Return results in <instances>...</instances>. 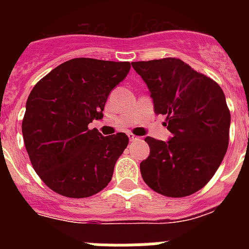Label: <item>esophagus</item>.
I'll list each match as a JSON object with an SVG mask.
<instances>
[{
  "label": "esophagus",
  "mask_w": 249,
  "mask_h": 249,
  "mask_svg": "<svg viewBox=\"0 0 249 249\" xmlns=\"http://www.w3.org/2000/svg\"><path fill=\"white\" fill-rule=\"evenodd\" d=\"M128 138L131 142H135V141L140 140V137H137V136H135V135H132V133H128Z\"/></svg>",
  "instance_id": "1"
}]
</instances>
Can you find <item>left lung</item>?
<instances>
[{
  "instance_id": "left-lung-1",
  "label": "left lung",
  "mask_w": 249,
  "mask_h": 249,
  "mask_svg": "<svg viewBox=\"0 0 249 249\" xmlns=\"http://www.w3.org/2000/svg\"><path fill=\"white\" fill-rule=\"evenodd\" d=\"M149 89L156 114H166L168 141L146 137L149 156L140 164L147 186L167 197L203 188L223 160L231 113L222 89L179 58L132 62Z\"/></svg>"
}]
</instances>
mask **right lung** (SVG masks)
Returning a JSON list of instances; mask_svg holds the SVG:
<instances>
[{"label":"right lung","instance_id":"add662e5","mask_svg":"<svg viewBox=\"0 0 249 249\" xmlns=\"http://www.w3.org/2000/svg\"><path fill=\"white\" fill-rule=\"evenodd\" d=\"M129 68V62L73 58L31 91L22 121L26 151L39 178L58 195L91 197L111 181L128 137L122 132L103 137L89 124L103 117L108 94Z\"/></svg>","mask_w":249,"mask_h":249}]
</instances>
